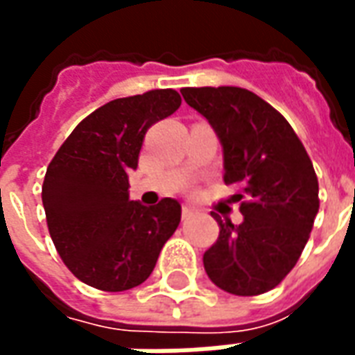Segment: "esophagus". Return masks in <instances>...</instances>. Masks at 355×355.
<instances>
[{"mask_svg":"<svg viewBox=\"0 0 355 355\" xmlns=\"http://www.w3.org/2000/svg\"><path fill=\"white\" fill-rule=\"evenodd\" d=\"M193 213H196V211H193V207H190V205H182V218H184V220L192 218Z\"/></svg>","mask_w":355,"mask_h":355,"instance_id":"1","label":"esophagus"}]
</instances>
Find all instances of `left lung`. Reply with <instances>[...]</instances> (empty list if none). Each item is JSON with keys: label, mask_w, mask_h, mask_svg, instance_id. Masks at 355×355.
<instances>
[{"label": "left lung", "mask_w": 355, "mask_h": 355, "mask_svg": "<svg viewBox=\"0 0 355 355\" xmlns=\"http://www.w3.org/2000/svg\"><path fill=\"white\" fill-rule=\"evenodd\" d=\"M223 144L224 182L239 184L243 223H218L203 254L209 279L226 293L254 297L279 285L297 264L320 209L318 177L297 132L266 101L241 87H186Z\"/></svg>", "instance_id": "8db88e82"}]
</instances>
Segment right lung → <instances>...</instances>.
<instances>
[{"label":"right lung","mask_w":355,"mask_h":355,"mask_svg":"<svg viewBox=\"0 0 355 355\" xmlns=\"http://www.w3.org/2000/svg\"><path fill=\"white\" fill-rule=\"evenodd\" d=\"M180 102L175 89L110 101L73 129L47 167L42 200L51 239L68 270L94 289L146 282L177 230L180 203L129 200V173L148 129Z\"/></svg>","instance_id":"obj_1"}]
</instances>
